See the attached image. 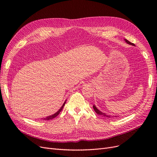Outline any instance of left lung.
<instances>
[{
  "label": "left lung",
  "mask_w": 157,
  "mask_h": 157,
  "mask_svg": "<svg viewBox=\"0 0 157 157\" xmlns=\"http://www.w3.org/2000/svg\"><path fill=\"white\" fill-rule=\"evenodd\" d=\"M124 41L126 42L127 44H130V45H132V46H135V44H133V43H132V42H129L128 41V40H126V39H124ZM93 108H94V111H96V113H97V114H98V115H102V116H103V117H107V118H113V117H115V116H111V115H107V114H105V113H102L101 111H100L99 110V109L96 107V105H93ZM115 117H117V116H115Z\"/></svg>",
  "instance_id": "1"
}]
</instances>
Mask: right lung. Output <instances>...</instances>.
Returning <instances> with one entry per match:
<instances>
[{
    "label": "right lung",
    "instance_id": "1",
    "mask_svg": "<svg viewBox=\"0 0 157 157\" xmlns=\"http://www.w3.org/2000/svg\"><path fill=\"white\" fill-rule=\"evenodd\" d=\"M66 101L67 100H65V101L64 102V103L63 104V105L61 106V107L59 109V110L57 111L56 113H54V115H50V116H48V117H46V118H44V120H45V121H49V120H51V119H53V118H54L55 117H56L57 116H58L59 114V113L61 111V110H62L63 109V107H64V105H65V102H66Z\"/></svg>",
    "mask_w": 157,
    "mask_h": 157
}]
</instances>
